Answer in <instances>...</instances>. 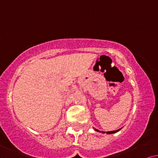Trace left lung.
I'll list each match as a JSON object with an SVG mask.
<instances>
[{"mask_svg": "<svg viewBox=\"0 0 158 158\" xmlns=\"http://www.w3.org/2000/svg\"><path fill=\"white\" fill-rule=\"evenodd\" d=\"M121 129V128H120ZM120 129H118V130H116V131H107V134H108V135H110V134H114V133H116V132H117V131H119V130ZM94 130H95V131H99V132H102V133H106V132L105 131H99V130L98 129H96V128H94Z\"/></svg>", "mask_w": 158, "mask_h": 158, "instance_id": "8db88e82", "label": "left lung"}]
</instances>
